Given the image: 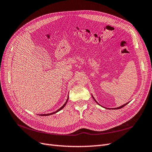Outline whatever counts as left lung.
Masks as SVG:
<instances>
[{
	"label": "left lung",
	"instance_id": "8db88e82",
	"mask_svg": "<svg viewBox=\"0 0 152 152\" xmlns=\"http://www.w3.org/2000/svg\"><path fill=\"white\" fill-rule=\"evenodd\" d=\"M92 96H93V95H92ZM93 99H94V101H95V102H96V103H98V104H99V103H98L97 102H96V99H94V98L93 97ZM128 103H126V104H124L122 105V106H121V107H117V108H113V109H115V110H117V109H120V108H123V107H124V106H126V104H127ZM99 105H100V104H99Z\"/></svg>",
	"mask_w": 152,
	"mask_h": 152
}]
</instances>
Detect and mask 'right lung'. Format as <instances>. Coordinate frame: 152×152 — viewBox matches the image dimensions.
<instances>
[{
    "mask_svg": "<svg viewBox=\"0 0 152 152\" xmlns=\"http://www.w3.org/2000/svg\"><path fill=\"white\" fill-rule=\"evenodd\" d=\"M68 98H67V99H66V102L65 103V104H64L62 107L59 108V109H58V110H56V112H53V113H48V114H40V115H42V116H48V115H53V114H54V113H57L58 112H59V111H60V110H61V109H63L64 107H65V106L66 105V103H67V102H68Z\"/></svg>",
    "mask_w": 152,
    "mask_h": 152,
    "instance_id": "add662e5",
    "label": "right lung"
}]
</instances>
